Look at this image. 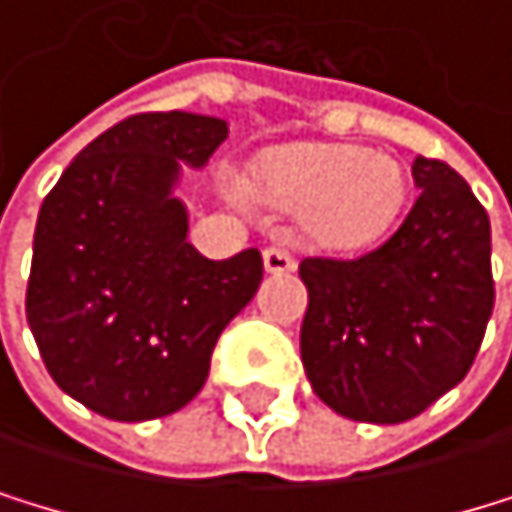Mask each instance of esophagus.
Listing matches in <instances>:
<instances>
[{
    "label": "esophagus",
    "mask_w": 512,
    "mask_h": 512,
    "mask_svg": "<svg viewBox=\"0 0 512 512\" xmlns=\"http://www.w3.org/2000/svg\"><path fill=\"white\" fill-rule=\"evenodd\" d=\"M264 270L267 273H292L295 270V258L286 248L270 245V248H264Z\"/></svg>",
    "instance_id": "esophagus-1"
}]
</instances>
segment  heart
<instances>
[{"label":"heart","instance_id":"b5f03b06","mask_svg":"<svg viewBox=\"0 0 512 512\" xmlns=\"http://www.w3.org/2000/svg\"><path fill=\"white\" fill-rule=\"evenodd\" d=\"M254 182L267 201L305 213L330 248H362L390 232L409 194L406 169L352 144H289L264 153Z\"/></svg>","mask_w":512,"mask_h":512}]
</instances>
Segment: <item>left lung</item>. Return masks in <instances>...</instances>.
Instances as JSON below:
<instances>
[{
	"mask_svg": "<svg viewBox=\"0 0 512 512\" xmlns=\"http://www.w3.org/2000/svg\"><path fill=\"white\" fill-rule=\"evenodd\" d=\"M422 191L390 239L355 261L305 258L302 365L336 415L400 425L453 390L494 308L491 223L441 160L415 157Z\"/></svg>",
	"mask_w": 512,
	"mask_h": 512,
	"instance_id": "left-lung-1",
	"label": "left lung"
}]
</instances>
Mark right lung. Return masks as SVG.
<instances>
[{
  "label": "right lung",
  "mask_w": 512,
  "mask_h": 512,
  "mask_svg": "<svg viewBox=\"0 0 512 512\" xmlns=\"http://www.w3.org/2000/svg\"><path fill=\"white\" fill-rule=\"evenodd\" d=\"M229 122L131 116L68 163L34 232L27 324L53 381L112 422H147L201 393L223 327L261 286L258 248L210 261L188 242L182 172Z\"/></svg>",
  "instance_id": "add662e5"
}]
</instances>
